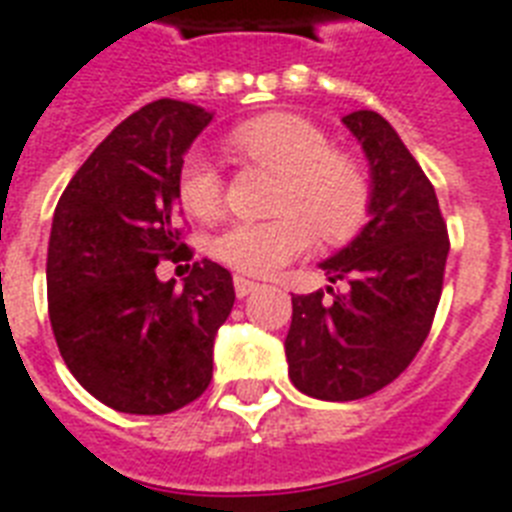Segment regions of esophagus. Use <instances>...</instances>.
<instances>
[{
  "label": "esophagus",
  "instance_id": "34e87169",
  "mask_svg": "<svg viewBox=\"0 0 512 512\" xmlns=\"http://www.w3.org/2000/svg\"><path fill=\"white\" fill-rule=\"evenodd\" d=\"M257 287H260V284H257V281H252V279H247V276H233V289H236V295H239V297L252 295Z\"/></svg>",
  "mask_w": 512,
  "mask_h": 512
}]
</instances>
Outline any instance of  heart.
I'll return each instance as SVG.
<instances>
[{"label": "heart", "mask_w": 512, "mask_h": 512, "mask_svg": "<svg viewBox=\"0 0 512 512\" xmlns=\"http://www.w3.org/2000/svg\"><path fill=\"white\" fill-rule=\"evenodd\" d=\"M228 148L241 162L279 175L271 220H236L212 239V255L247 276H271L308 252L319 233L324 244H345L372 215V177L356 156L332 148L327 132L297 114H263L233 127ZM185 212L212 220L223 209L225 183L215 162L188 151L177 170Z\"/></svg>", "instance_id": "b5f03b06"}]
</instances>
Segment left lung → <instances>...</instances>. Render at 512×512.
I'll use <instances>...</instances> for the list:
<instances>
[{
	"label": "left lung",
	"mask_w": 512,
	"mask_h": 512,
	"mask_svg": "<svg viewBox=\"0 0 512 512\" xmlns=\"http://www.w3.org/2000/svg\"><path fill=\"white\" fill-rule=\"evenodd\" d=\"M372 167V220L321 263L345 289L292 297L289 377L305 396L356 401L396 380L436 316L449 233L436 188L396 130L374 111L345 119Z\"/></svg>",
	"instance_id": "8db88e82"
}]
</instances>
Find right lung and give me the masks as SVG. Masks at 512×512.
Returning <instances> with one entry per match:
<instances>
[{
	"instance_id": "add662e5",
	"label": "right lung",
	"mask_w": 512,
	"mask_h": 512,
	"mask_svg": "<svg viewBox=\"0 0 512 512\" xmlns=\"http://www.w3.org/2000/svg\"><path fill=\"white\" fill-rule=\"evenodd\" d=\"M212 114L154 100L124 119L76 170L52 217L47 311L79 385L116 412L170 414L212 380V345L233 281L193 263L183 289L159 260H191L177 228V170Z\"/></svg>"
}]
</instances>
